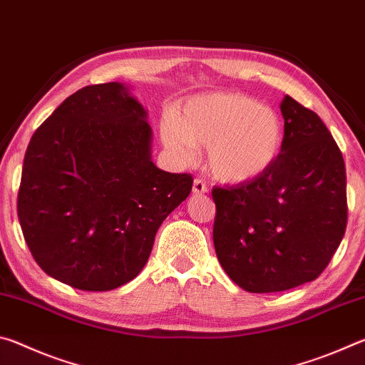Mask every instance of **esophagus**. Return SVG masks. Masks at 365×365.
Instances as JSON below:
<instances>
[{
  "instance_id": "obj_1",
  "label": "esophagus",
  "mask_w": 365,
  "mask_h": 365,
  "mask_svg": "<svg viewBox=\"0 0 365 365\" xmlns=\"http://www.w3.org/2000/svg\"><path fill=\"white\" fill-rule=\"evenodd\" d=\"M207 191V183L205 180H201V178H196L193 182V193L195 195H202Z\"/></svg>"
}]
</instances>
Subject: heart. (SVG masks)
<instances>
[{"label":"heart","mask_w":365,"mask_h":365,"mask_svg":"<svg viewBox=\"0 0 365 365\" xmlns=\"http://www.w3.org/2000/svg\"><path fill=\"white\" fill-rule=\"evenodd\" d=\"M164 145L183 163L207 148V164L222 182L243 183L265 174L279 159L283 123L269 106L242 93H209L183 104L160 127Z\"/></svg>","instance_id":"1"}]
</instances>
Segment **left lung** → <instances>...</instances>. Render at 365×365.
<instances>
[{"label":"left lung","mask_w":365,"mask_h":365,"mask_svg":"<svg viewBox=\"0 0 365 365\" xmlns=\"http://www.w3.org/2000/svg\"><path fill=\"white\" fill-rule=\"evenodd\" d=\"M279 159L255 180L214 187V246L227 275L250 293L316 280L348 224L343 154L314 110L285 96Z\"/></svg>","instance_id":"left-lung-1"}]
</instances>
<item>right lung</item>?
<instances>
[{
    "mask_svg": "<svg viewBox=\"0 0 365 365\" xmlns=\"http://www.w3.org/2000/svg\"><path fill=\"white\" fill-rule=\"evenodd\" d=\"M193 187L151 160L146 110L122 83L88 85L36 128L17 215L36 264L83 292L133 280L164 219Z\"/></svg>",
    "mask_w": 365,
    "mask_h": 365,
    "instance_id": "obj_1",
    "label": "right lung"
}]
</instances>
